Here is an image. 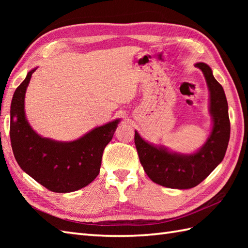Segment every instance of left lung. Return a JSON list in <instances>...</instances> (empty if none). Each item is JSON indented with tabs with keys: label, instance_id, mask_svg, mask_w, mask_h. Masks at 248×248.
I'll return each mask as SVG.
<instances>
[{
	"label": "left lung",
	"instance_id": "obj_1",
	"mask_svg": "<svg viewBox=\"0 0 248 248\" xmlns=\"http://www.w3.org/2000/svg\"><path fill=\"white\" fill-rule=\"evenodd\" d=\"M195 67L203 72L207 81L213 119L211 134L202 148L192 155L173 154L164 147L147 143L135 131L134 143L140 164L147 176L162 186L186 189L198 186L223 161L228 147L230 121L224 89L207 64L197 62Z\"/></svg>",
	"mask_w": 248,
	"mask_h": 248
}]
</instances>
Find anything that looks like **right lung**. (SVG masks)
<instances>
[{"label": "right lung", "mask_w": 248, "mask_h": 248, "mask_svg": "<svg viewBox=\"0 0 248 248\" xmlns=\"http://www.w3.org/2000/svg\"><path fill=\"white\" fill-rule=\"evenodd\" d=\"M14 93L10 105V141L16 161L29 176L55 193H69L88 186L99 175L103 150L119 119L94 128L73 141L41 138L31 128L24 113V97L31 77Z\"/></svg>", "instance_id": "obj_1"}]
</instances>
